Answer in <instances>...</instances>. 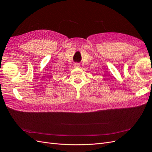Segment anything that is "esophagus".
Listing matches in <instances>:
<instances>
[{
    "mask_svg": "<svg viewBox=\"0 0 152 152\" xmlns=\"http://www.w3.org/2000/svg\"><path fill=\"white\" fill-rule=\"evenodd\" d=\"M74 67H75V68H79L80 67V65H79V64H78V63H75V65H74Z\"/></svg>",
    "mask_w": 152,
    "mask_h": 152,
    "instance_id": "esophagus-1",
    "label": "esophagus"
}]
</instances>
